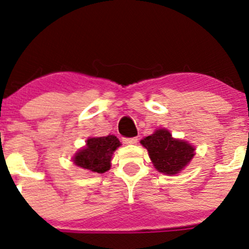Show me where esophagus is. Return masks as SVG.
<instances>
[{
    "label": "esophagus",
    "mask_w": 249,
    "mask_h": 249,
    "mask_svg": "<svg viewBox=\"0 0 249 249\" xmlns=\"http://www.w3.org/2000/svg\"><path fill=\"white\" fill-rule=\"evenodd\" d=\"M137 142H138V138H137V137H133V138H123V142L127 145L136 144Z\"/></svg>",
    "instance_id": "34e87169"
}]
</instances>
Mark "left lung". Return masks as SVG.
Masks as SVG:
<instances>
[{
  "mask_svg": "<svg viewBox=\"0 0 249 249\" xmlns=\"http://www.w3.org/2000/svg\"><path fill=\"white\" fill-rule=\"evenodd\" d=\"M141 144L148 151L156 170L173 176L187 166L194 157V148L187 142L173 138L165 128H158L153 134L145 137Z\"/></svg>",
  "mask_w": 249,
  "mask_h": 249,
  "instance_id": "left-lung-1",
  "label": "left lung"
}]
</instances>
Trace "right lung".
Instances as JSON below:
<instances>
[{"instance_id":"right-lung-1","label":"right lung","mask_w":249,"mask_h":249,"mask_svg":"<svg viewBox=\"0 0 249 249\" xmlns=\"http://www.w3.org/2000/svg\"><path fill=\"white\" fill-rule=\"evenodd\" d=\"M119 146L121 142L113 134L89 138L85 147L75 154L72 160L77 166L85 170L104 173L110 170L112 154Z\"/></svg>"}]
</instances>
